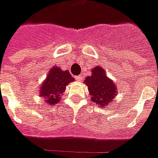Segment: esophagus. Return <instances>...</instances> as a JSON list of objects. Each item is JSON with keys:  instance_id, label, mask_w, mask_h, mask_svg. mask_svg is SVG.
<instances>
[{"instance_id": "esophagus-1", "label": "esophagus", "mask_w": 158, "mask_h": 158, "mask_svg": "<svg viewBox=\"0 0 158 158\" xmlns=\"http://www.w3.org/2000/svg\"><path fill=\"white\" fill-rule=\"evenodd\" d=\"M76 79H77V80H81V79H82V76L81 75L76 76Z\"/></svg>"}]
</instances>
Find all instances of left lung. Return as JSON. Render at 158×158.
<instances>
[{"instance_id": "left-lung-1", "label": "left lung", "mask_w": 158, "mask_h": 158, "mask_svg": "<svg viewBox=\"0 0 158 158\" xmlns=\"http://www.w3.org/2000/svg\"><path fill=\"white\" fill-rule=\"evenodd\" d=\"M92 75L85 79L91 101L97 105L106 107L116 95V86L105 74L103 68L96 67L91 70Z\"/></svg>"}]
</instances>
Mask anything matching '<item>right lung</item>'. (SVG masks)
Listing matches in <instances>:
<instances>
[{"mask_svg": "<svg viewBox=\"0 0 158 158\" xmlns=\"http://www.w3.org/2000/svg\"><path fill=\"white\" fill-rule=\"evenodd\" d=\"M74 79L72 78L68 71H61L57 67H53L44 84L41 85L40 96L46 98L45 102L49 105H56L60 101L66 86Z\"/></svg>", "mask_w": 158, "mask_h": 158, "instance_id": "right-lung-1", "label": "right lung"}]
</instances>
